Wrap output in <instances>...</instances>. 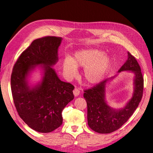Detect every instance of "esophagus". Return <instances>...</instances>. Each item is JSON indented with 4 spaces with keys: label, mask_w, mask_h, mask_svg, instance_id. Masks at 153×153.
I'll return each mask as SVG.
<instances>
[{
    "label": "esophagus",
    "mask_w": 153,
    "mask_h": 153,
    "mask_svg": "<svg viewBox=\"0 0 153 153\" xmlns=\"http://www.w3.org/2000/svg\"><path fill=\"white\" fill-rule=\"evenodd\" d=\"M73 94H74V95L75 96H79V94H80V91H79V90L78 88H75L74 89V90H73Z\"/></svg>",
    "instance_id": "34e87169"
}]
</instances>
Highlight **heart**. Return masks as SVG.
I'll return each instance as SVG.
<instances>
[{
  "mask_svg": "<svg viewBox=\"0 0 153 153\" xmlns=\"http://www.w3.org/2000/svg\"><path fill=\"white\" fill-rule=\"evenodd\" d=\"M104 52L95 49L75 52L71 58L66 57L62 64L63 71L68 79H73L77 74V68H84V77L89 84L100 82L107 74L112 65L111 59Z\"/></svg>",
  "mask_w": 153,
  "mask_h": 153,
  "instance_id": "heart-1",
  "label": "heart"
}]
</instances>
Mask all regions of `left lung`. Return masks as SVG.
Masks as SVG:
<instances>
[{
    "mask_svg": "<svg viewBox=\"0 0 153 153\" xmlns=\"http://www.w3.org/2000/svg\"><path fill=\"white\" fill-rule=\"evenodd\" d=\"M128 54L127 61L118 71H131L135 74L134 94L126 107L115 110L107 104L105 101V88L108 79L84 90V97L87 104L88 124L96 132L108 134L120 129L132 116L142 100L144 80L141 68L133 55L129 52Z\"/></svg>",
    "mask_w": 153,
    "mask_h": 153,
    "instance_id": "left-lung-1",
    "label": "left lung"
}]
</instances>
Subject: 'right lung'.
<instances>
[{
    "label": "right lung",
    "instance_id": "1",
    "mask_svg": "<svg viewBox=\"0 0 153 153\" xmlns=\"http://www.w3.org/2000/svg\"><path fill=\"white\" fill-rule=\"evenodd\" d=\"M62 38L44 36L35 39L22 52L11 76L13 102L21 118L33 130L51 132L63 122L62 112L74 99V87L59 79L51 68L58 61ZM43 65L44 76L40 85L30 88L26 79L35 65Z\"/></svg>",
    "mask_w": 153,
    "mask_h": 153
}]
</instances>
